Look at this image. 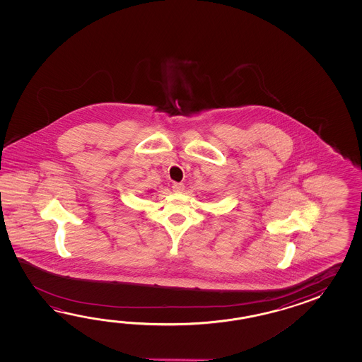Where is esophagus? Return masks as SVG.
Segmentation results:
<instances>
[{"mask_svg": "<svg viewBox=\"0 0 362 362\" xmlns=\"http://www.w3.org/2000/svg\"><path fill=\"white\" fill-rule=\"evenodd\" d=\"M172 190L175 192H182L185 190V186L182 184H173L172 185Z\"/></svg>", "mask_w": 362, "mask_h": 362, "instance_id": "esophagus-1", "label": "esophagus"}]
</instances>
